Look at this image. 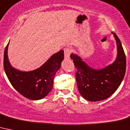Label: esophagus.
Segmentation results:
<instances>
[{
    "label": "esophagus",
    "mask_w": 130,
    "mask_h": 130,
    "mask_svg": "<svg viewBox=\"0 0 130 130\" xmlns=\"http://www.w3.org/2000/svg\"><path fill=\"white\" fill-rule=\"evenodd\" d=\"M72 53V50L71 48H69V47H67L64 49V55H65V57L66 59H69L70 57V55Z\"/></svg>",
    "instance_id": "34e87169"
}]
</instances>
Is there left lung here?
Here are the masks:
<instances>
[{
  "instance_id": "obj_1",
  "label": "left lung",
  "mask_w": 130,
  "mask_h": 130,
  "mask_svg": "<svg viewBox=\"0 0 130 130\" xmlns=\"http://www.w3.org/2000/svg\"><path fill=\"white\" fill-rule=\"evenodd\" d=\"M118 46V57L111 65L101 70L89 67L76 55L71 54L77 71L76 82L78 90L84 99L97 102L109 98L122 83L126 69V58L122 43L113 33Z\"/></svg>"
}]
</instances>
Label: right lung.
Segmentation results:
<instances>
[{
  "mask_svg": "<svg viewBox=\"0 0 130 130\" xmlns=\"http://www.w3.org/2000/svg\"><path fill=\"white\" fill-rule=\"evenodd\" d=\"M8 45L4 53V69L12 87L26 98L32 100L45 98L52 90L56 72L64 59L61 50L51 57L40 68L29 72H23L12 68L7 57Z\"/></svg>",
  "mask_w": 130,
  "mask_h": 130,
  "instance_id": "add662e5",
  "label": "right lung"
}]
</instances>
